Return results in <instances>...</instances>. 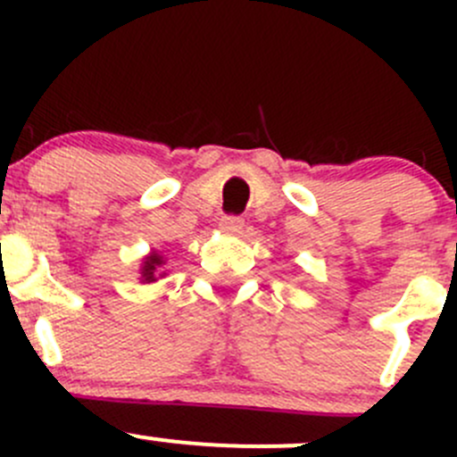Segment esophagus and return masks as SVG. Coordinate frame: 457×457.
Wrapping results in <instances>:
<instances>
[{"mask_svg": "<svg viewBox=\"0 0 457 457\" xmlns=\"http://www.w3.org/2000/svg\"><path fill=\"white\" fill-rule=\"evenodd\" d=\"M219 229L223 234H232V237H237V234L243 232V219L241 216H223V219L219 220Z\"/></svg>", "mask_w": 457, "mask_h": 457, "instance_id": "obj_1", "label": "esophagus"}]
</instances>
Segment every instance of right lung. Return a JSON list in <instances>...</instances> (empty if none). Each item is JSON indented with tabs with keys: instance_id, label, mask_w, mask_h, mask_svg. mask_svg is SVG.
<instances>
[{
	"instance_id": "1",
	"label": "right lung",
	"mask_w": 457,
	"mask_h": 457,
	"mask_svg": "<svg viewBox=\"0 0 457 457\" xmlns=\"http://www.w3.org/2000/svg\"><path fill=\"white\" fill-rule=\"evenodd\" d=\"M163 265H165V261H163V256L159 254V252H152L150 256L143 258V262H141V283H154V280L163 278L165 271H161V270H163Z\"/></svg>"
}]
</instances>
